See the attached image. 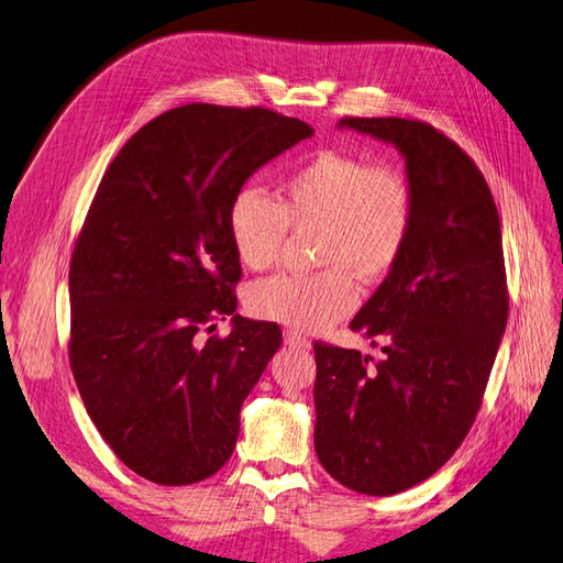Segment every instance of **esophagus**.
Here are the masks:
<instances>
[{
  "label": "esophagus",
  "mask_w": 563,
  "mask_h": 563,
  "mask_svg": "<svg viewBox=\"0 0 563 563\" xmlns=\"http://www.w3.org/2000/svg\"><path fill=\"white\" fill-rule=\"evenodd\" d=\"M284 343L288 347H296V350H310L312 343L305 335H300L298 331H284Z\"/></svg>",
  "instance_id": "obj_1"
}]
</instances>
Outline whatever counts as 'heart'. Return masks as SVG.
Masks as SVG:
<instances>
[{
	"instance_id": "1",
	"label": "heart",
	"mask_w": 563,
	"mask_h": 563,
	"mask_svg": "<svg viewBox=\"0 0 563 563\" xmlns=\"http://www.w3.org/2000/svg\"><path fill=\"white\" fill-rule=\"evenodd\" d=\"M416 220L413 185L397 166L343 150H317L286 176L279 201L242 187L230 201L228 234L236 261L267 269L288 228L314 236L312 275H275L249 286L246 310L288 329L321 331L356 308V286L380 284L401 261Z\"/></svg>"
}]
</instances>
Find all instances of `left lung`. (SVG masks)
I'll list each match as a JSON object with an SVG mask.
<instances>
[{
    "mask_svg": "<svg viewBox=\"0 0 563 563\" xmlns=\"http://www.w3.org/2000/svg\"><path fill=\"white\" fill-rule=\"evenodd\" d=\"M406 157L416 220L399 265L350 323L383 356L314 343V449L335 482L391 496L432 476L479 413L507 327L496 201L479 168L420 119L345 117Z\"/></svg>",
    "mask_w": 563,
    "mask_h": 563,
    "instance_id": "left-lung-1",
    "label": "left lung"
}]
</instances>
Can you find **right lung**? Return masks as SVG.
<instances>
[{
    "instance_id": "add662e5",
    "label": "right lung",
    "mask_w": 563,
    "mask_h": 563,
    "mask_svg": "<svg viewBox=\"0 0 563 563\" xmlns=\"http://www.w3.org/2000/svg\"><path fill=\"white\" fill-rule=\"evenodd\" d=\"M312 133L267 108L180 106L135 131L98 185L70 261L67 352L100 437L147 482L197 484L234 451L282 331L234 314L228 209ZM230 313V336L202 335Z\"/></svg>"
}]
</instances>
